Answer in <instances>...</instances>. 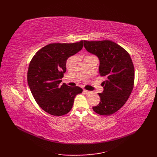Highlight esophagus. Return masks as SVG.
<instances>
[{
    "label": "esophagus",
    "instance_id": "34e87169",
    "mask_svg": "<svg viewBox=\"0 0 157 157\" xmlns=\"http://www.w3.org/2000/svg\"><path fill=\"white\" fill-rule=\"evenodd\" d=\"M84 92L86 93V94H90V93H92V92H91V91L86 90H84Z\"/></svg>",
    "mask_w": 157,
    "mask_h": 157
}]
</instances>
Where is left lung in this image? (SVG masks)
<instances>
[{
	"instance_id": "1",
	"label": "left lung",
	"mask_w": 157,
	"mask_h": 157,
	"mask_svg": "<svg viewBox=\"0 0 157 157\" xmlns=\"http://www.w3.org/2000/svg\"><path fill=\"white\" fill-rule=\"evenodd\" d=\"M84 42L85 48L98 57L100 75L106 78L101 84L104 90L98 93L101 101L92 109L101 115H112L125 104L134 88V66L131 56L111 40Z\"/></svg>"
}]
</instances>
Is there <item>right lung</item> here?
<instances>
[{
	"mask_svg": "<svg viewBox=\"0 0 157 157\" xmlns=\"http://www.w3.org/2000/svg\"><path fill=\"white\" fill-rule=\"evenodd\" d=\"M75 43H52L40 49L29 63L28 83L36 102L46 113L55 116L68 113L77 94L83 90L61 84L66 72V62L83 48Z\"/></svg>",
	"mask_w": 157,
	"mask_h": 157,
	"instance_id": "add662e5",
	"label": "right lung"
}]
</instances>
